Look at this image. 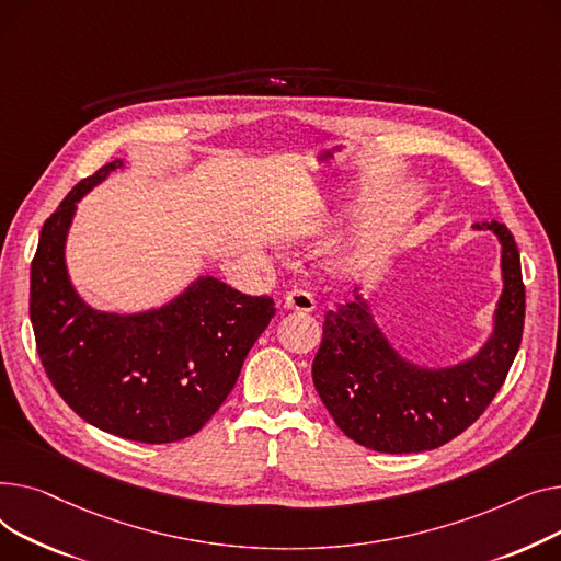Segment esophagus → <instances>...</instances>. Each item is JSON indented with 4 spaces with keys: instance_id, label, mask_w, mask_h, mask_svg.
<instances>
[{
    "instance_id": "obj_1",
    "label": "esophagus",
    "mask_w": 561,
    "mask_h": 561,
    "mask_svg": "<svg viewBox=\"0 0 561 561\" xmlns=\"http://www.w3.org/2000/svg\"><path fill=\"white\" fill-rule=\"evenodd\" d=\"M283 308L296 312H312L314 310V296L308 289L294 287L283 296Z\"/></svg>"
}]
</instances>
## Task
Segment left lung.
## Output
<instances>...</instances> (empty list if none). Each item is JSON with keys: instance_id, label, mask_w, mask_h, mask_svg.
I'll return each mask as SVG.
<instances>
[{"instance_id": "obj_1", "label": "left lung", "mask_w": 561, "mask_h": 561, "mask_svg": "<svg viewBox=\"0 0 561 561\" xmlns=\"http://www.w3.org/2000/svg\"><path fill=\"white\" fill-rule=\"evenodd\" d=\"M476 228L501 238L505 287L496 331L467 365L444 371L410 365L382 337L357 291L325 312L312 380L325 410L359 446L378 453L439 448L478 421L503 387L523 337L520 255L505 224L491 219Z\"/></svg>"}]
</instances>
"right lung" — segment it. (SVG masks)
I'll list each match as a JSON object with an SVG mask.
<instances>
[{
  "mask_svg": "<svg viewBox=\"0 0 561 561\" xmlns=\"http://www.w3.org/2000/svg\"><path fill=\"white\" fill-rule=\"evenodd\" d=\"M117 168L122 160L77 183L43 224L28 314L47 378L81 419L122 439L170 444L199 433L219 410L276 308L272 296L213 276L145 314L88 308L65 272V236L77 202Z\"/></svg>",
  "mask_w": 561,
  "mask_h": 561,
  "instance_id": "add662e5",
  "label": "right lung"
}]
</instances>
